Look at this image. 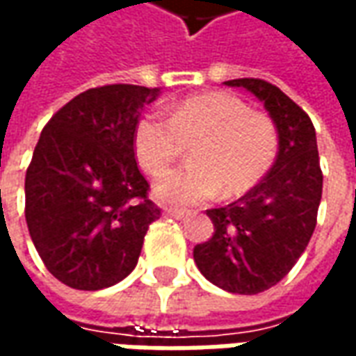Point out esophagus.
<instances>
[{"label": "esophagus", "mask_w": 356, "mask_h": 356, "mask_svg": "<svg viewBox=\"0 0 356 356\" xmlns=\"http://www.w3.org/2000/svg\"><path fill=\"white\" fill-rule=\"evenodd\" d=\"M163 216L173 217V219H179V221H181V219H185L186 217V211H183V209H165Z\"/></svg>", "instance_id": "esophagus-1"}]
</instances>
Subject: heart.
Here are the masks:
<instances>
[{"instance_id":"obj_1","label":"heart","mask_w":356,"mask_h":356,"mask_svg":"<svg viewBox=\"0 0 356 356\" xmlns=\"http://www.w3.org/2000/svg\"><path fill=\"white\" fill-rule=\"evenodd\" d=\"M181 140L196 145L185 168L156 179L154 196L163 206H198L216 198L250 193L278 152L273 118L250 110L231 93H204L173 106L170 120L158 112L140 118L133 131V150L140 168L158 175L177 160Z\"/></svg>"}]
</instances>
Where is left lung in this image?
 <instances>
[{
	"instance_id": "1",
	"label": "left lung",
	"mask_w": 356,
	"mask_h": 356,
	"mask_svg": "<svg viewBox=\"0 0 356 356\" xmlns=\"http://www.w3.org/2000/svg\"><path fill=\"white\" fill-rule=\"evenodd\" d=\"M225 86L244 88L263 102L278 131V152L250 193L208 209L216 232L194 248V263L211 284L254 296L280 282L305 252L316 227L322 171L313 122L288 95L255 78Z\"/></svg>"
}]
</instances>
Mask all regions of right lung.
Wrapping results in <instances>:
<instances>
[{"label": "right lung", "instance_id": "1", "mask_svg": "<svg viewBox=\"0 0 356 356\" xmlns=\"http://www.w3.org/2000/svg\"><path fill=\"white\" fill-rule=\"evenodd\" d=\"M160 93L127 83L88 89L43 127L26 171L24 213L47 270L70 288L124 280L160 217L133 150L140 112Z\"/></svg>", "mask_w": 356, "mask_h": 356}]
</instances>
